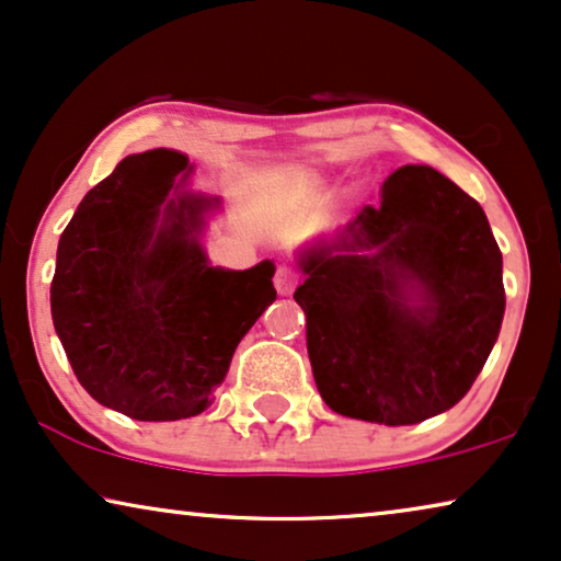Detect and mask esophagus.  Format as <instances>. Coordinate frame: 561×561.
I'll use <instances>...</instances> for the list:
<instances>
[{
    "mask_svg": "<svg viewBox=\"0 0 561 561\" xmlns=\"http://www.w3.org/2000/svg\"><path fill=\"white\" fill-rule=\"evenodd\" d=\"M273 283H275V290H278L280 296H290V294H294L296 283H298V275L290 271V267L283 265V267H278V271H275Z\"/></svg>",
    "mask_w": 561,
    "mask_h": 561,
    "instance_id": "esophagus-1",
    "label": "esophagus"
}]
</instances>
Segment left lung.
I'll use <instances>...</instances> for the list:
<instances>
[{"mask_svg": "<svg viewBox=\"0 0 561 561\" xmlns=\"http://www.w3.org/2000/svg\"><path fill=\"white\" fill-rule=\"evenodd\" d=\"M313 380L329 409L409 426L465 398L503 324V255L482 206L428 165L298 252Z\"/></svg>", "mask_w": 561, "mask_h": 561, "instance_id": "1", "label": "left lung"}]
</instances>
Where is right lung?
<instances>
[{"mask_svg": "<svg viewBox=\"0 0 561 561\" xmlns=\"http://www.w3.org/2000/svg\"><path fill=\"white\" fill-rule=\"evenodd\" d=\"M179 150L127 156L83 196L58 242L53 327L87 393L137 421L198 416L237 344L275 301L273 260L209 263L202 234L221 206L194 194Z\"/></svg>", "mask_w": 561, "mask_h": 561, "instance_id": "1", "label": "right lung"}]
</instances>
